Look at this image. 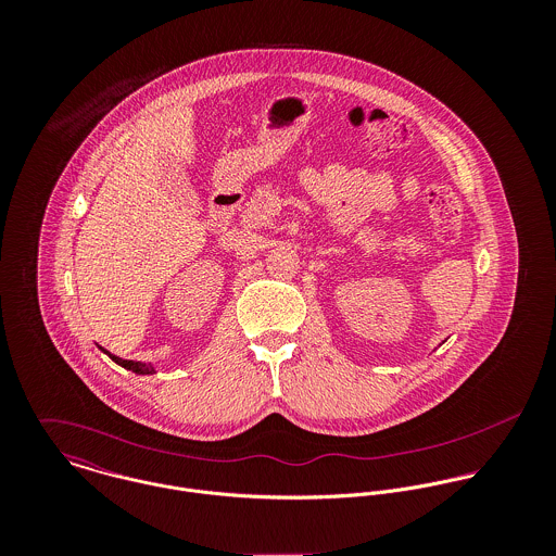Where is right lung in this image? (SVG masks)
<instances>
[{
    "instance_id": "add662e5",
    "label": "right lung",
    "mask_w": 556,
    "mask_h": 556,
    "mask_svg": "<svg viewBox=\"0 0 556 556\" xmlns=\"http://www.w3.org/2000/svg\"><path fill=\"white\" fill-rule=\"evenodd\" d=\"M115 364H119L122 368H126V370H132V372H137V375H154L156 370H154V366L152 364H143V362H130V359H122V357H117V355H113V353H109V351H104Z\"/></svg>"
}]
</instances>
